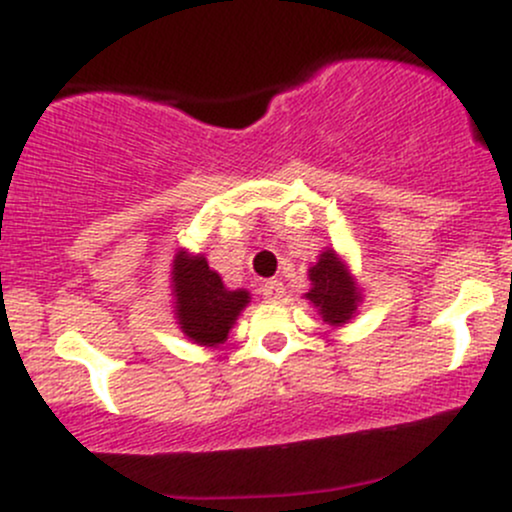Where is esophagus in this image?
<instances>
[{
  "instance_id": "esophagus-1",
  "label": "esophagus",
  "mask_w": 512,
  "mask_h": 512,
  "mask_svg": "<svg viewBox=\"0 0 512 512\" xmlns=\"http://www.w3.org/2000/svg\"><path fill=\"white\" fill-rule=\"evenodd\" d=\"M260 291H262V296L267 298V301H281V298H284V293H286L284 284H281V281H276V279L264 281Z\"/></svg>"
}]
</instances>
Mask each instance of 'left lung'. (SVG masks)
Returning a JSON list of instances; mask_svg holds the SVG:
<instances>
[{"instance_id":"obj_1","label":"left lung","mask_w":512,"mask_h":512,"mask_svg":"<svg viewBox=\"0 0 512 512\" xmlns=\"http://www.w3.org/2000/svg\"><path fill=\"white\" fill-rule=\"evenodd\" d=\"M310 291L305 293L310 303L320 310L322 322L339 327L356 315L358 303H361V291L356 281L351 279L346 264L332 248L320 255L313 267L308 269Z\"/></svg>"}]
</instances>
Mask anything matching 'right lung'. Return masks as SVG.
Wrapping results in <instances>:
<instances>
[{"mask_svg":"<svg viewBox=\"0 0 512 512\" xmlns=\"http://www.w3.org/2000/svg\"><path fill=\"white\" fill-rule=\"evenodd\" d=\"M175 317L185 337L199 346H219L228 339L240 310L250 303V293L228 291L221 276L204 255L180 250L173 262Z\"/></svg>","mask_w":512,"mask_h":512,"instance_id":"add662e5","label":"right lung"}]
</instances>
